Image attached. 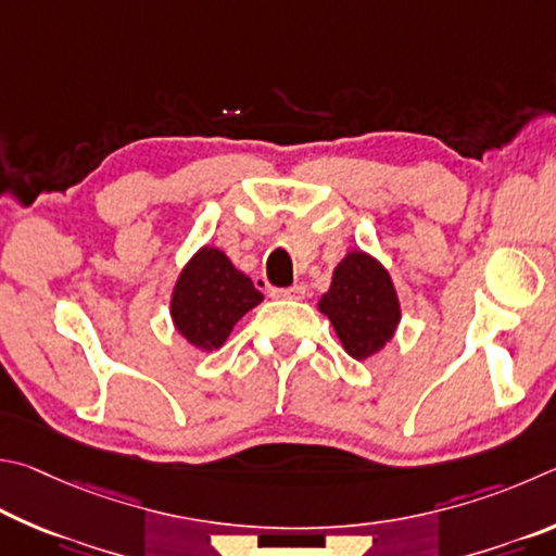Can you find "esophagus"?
<instances>
[{
    "instance_id": "1",
    "label": "esophagus",
    "mask_w": 556,
    "mask_h": 556,
    "mask_svg": "<svg viewBox=\"0 0 556 556\" xmlns=\"http://www.w3.org/2000/svg\"><path fill=\"white\" fill-rule=\"evenodd\" d=\"M270 295H273V298H280V300H303V298H305V288H303V286L273 288Z\"/></svg>"
}]
</instances>
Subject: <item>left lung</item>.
Returning <instances> with one entry per match:
<instances>
[{
	"mask_svg": "<svg viewBox=\"0 0 556 556\" xmlns=\"http://www.w3.org/2000/svg\"><path fill=\"white\" fill-rule=\"evenodd\" d=\"M339 342L356 362L381 352L401 323V303L388 270L364 251H349L337 263L332 286L319 298Z\"/></svg>",
	"mask_w": 556,
	"mask_h": 556,
	"instance_id": "1",
	"label": "left lung"
}]
</instances>
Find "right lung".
<instances>
[{
  "mask_svg": "<svg viewBox=\"0 0 556 556\" xmlns=\"http://www.w3.org/2000/svg\"><path fill=\"white\" fill-rule=\"evenodd\" d=\"M261 300L251 278L233 268L227 253L202 247L175 280L170 317L192 346L212 352L227 342L233 325Z\"/></svg>",
  "mask_w": 556,
  "mask_h": 556,
  "instance_id": "right-lung-1",
  "label": "right lung"
}]
</instances>
